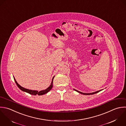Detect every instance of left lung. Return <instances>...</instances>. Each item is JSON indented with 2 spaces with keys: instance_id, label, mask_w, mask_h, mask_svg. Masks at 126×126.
Instances as JSON below:
<instances>
[{
  "instance_id": "left-lung-1",
  "label": "left lung",
  "mask_w": 126,
  "mask_h": 126,
  "mask_svg": "<svg viewBox=\"0 0 126 126\" xmlns=\"http://www.w3.org/2000/svg\"><path fill=\"white\" fill-rule=\"evenodd\" d=\"M75 91H77V92H79V93H80V94H83V95H93V94H96V93H98V92H99L100 91H102V90H99V91H96V92H93V93H82V92H79V91H78V90H76V89H73Z\"/></svg>"
}]
</instances>
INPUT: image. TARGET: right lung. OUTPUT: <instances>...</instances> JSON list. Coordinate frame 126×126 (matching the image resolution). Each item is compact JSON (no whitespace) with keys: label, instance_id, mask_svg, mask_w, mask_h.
Here are the masks:
<instances>
[{"label":"right lung","instance_id":"1","mask_svg":"<svg viewBox=\"0 0 126 126\" xmlns=\"http://www.w3.org/2000/svg\"><path fill=\"white\" fill-rule=\"evenodd\" d=\"M54 77H53L52 79V81H51V84H50V85L45 90H42V91H40L39 92H38V91H36V90H29V89H26V88H24L22 87H21L20 85H19L18 84V83L16 82V80L15 78L14 77V80H15V81L16 84V85L17 86V87L21 90H22V91H24V92H27L31 95H36L37 94H38V95H43L44 94H45L46 93H47V92H48L51 89V88H52L53 87V78H54Z\"/></svg>","mask_w":126,"mask_h":126}]
</instances>
